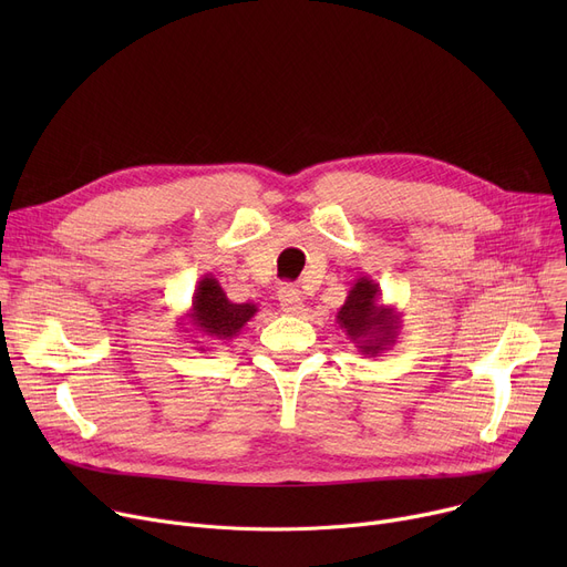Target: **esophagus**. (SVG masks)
Masks as SVG:
<instances>
[{
  "mask_svg": "<svg viewBox=\"0 0 567 567\" xmlns=\"http://www.w3.org/2000/svg\"><path fill=\"white\" fill-rule=\"evenodd\" d=\"M278 301H280V308L289 315H299L303 310V296L293 285H282L280 287Z\"/></svg>",
  "mask_w": 567,
  "mask_h": 567,
  "instance_id": "esophagus-1",
  "label": "esophagus"
}]
</instances>
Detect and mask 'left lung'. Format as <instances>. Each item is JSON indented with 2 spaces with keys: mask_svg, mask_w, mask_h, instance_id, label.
<instances>
[{
  "mask_svg": "<svg viewBox=\"0 0 567 567\" xmlns=\"http://www.w3.org/2000/svg\"><path fill=\"white\" fill-rule=\"evenodd\" d=\"M381 287L363 276L353 282L344 306L338 310V323L347 340L363 355H379L398 342L402 312L379 303Z\"/></svg>",
  "mask_w": 567,
  "mask_h": 567,
  "instance_id": "left-lung-1",
  "label": "left lung"
}]
</instances>
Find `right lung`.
<instances>
[{
  "label": "right lung",
  "mask_w": 567,
  "mask_h": 567,
  "mask_svg": "<svg viewBox=\"0 0 567 567\" xmlns=\"http://www.w3.org/2000/svg\"><path fill=\"white\" fill-rule=\"evenodd\" d=\"M257 315V306L255 303H231L227 299V293L223 291L220 282L206 274L199 278L195 293H193V303L190 310L182 317L188 319L184 324H190V330H184V333H197V338H204V342H229L231 338H236L241 333L244 326ZM193 342H202V340H193ZM199 351H206L204 347H199Z\"/></svg>",
  "instance_id": "1"
}]
</instances>
